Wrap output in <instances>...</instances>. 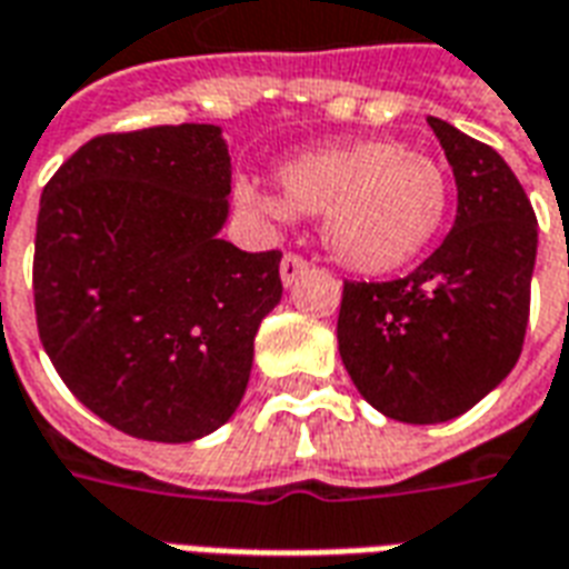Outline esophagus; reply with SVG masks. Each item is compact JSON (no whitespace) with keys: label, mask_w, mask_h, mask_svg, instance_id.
Wrapping results in <instances>:
<instances>
[{"label":"esophagus","mask_w":569,"mask_h":569,"mask_svg":"<svg viewBox=\"0 0 569 569\" xmlns=\"http://www.w3.org/2000/svg\"><path fill=\"white\" fill-rule=\"evenodd\" d=\"M310 268V262H307L305 256H298V252H286L283 262H280V277H283L286 286H292L301 277V273Z\"/></svg>","instance_id":"1"}]
</instances>
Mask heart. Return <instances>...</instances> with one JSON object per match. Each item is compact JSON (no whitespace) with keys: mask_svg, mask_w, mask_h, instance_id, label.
<instances>
[{"mask_svg":"<svg viewBox=\"0 0 569 569\" xmlns=\"http://www.w3.org/2000/svg\"><path fill=\"white\" fill-rule=\"evenodd\" d=\"M283 204L298 217H322L328 252L359 273H391L419 259L449 213V180L435 159L398 141H359L298 156L280 171ZM243 201L283 213L243 189Z\"/></svg>","mask_w":569,"mask_h":569,"instance_id":"1","label":"heart"}]
</instances>
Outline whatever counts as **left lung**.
<instances>
[{"mask_svg": "<svg viewBox=\"0 0 569 569\" xmlns=\"http://www.w3.org/2000/svg\"><path fill=\"white\" fill-rule=\"evenodd\" d=\"M458 187L456 226L413 273L340 298V359L389 419H456L516 368L531 313L537 213L498 150L428 117Z\"/></svg>", "mask_w": 569, "mask_h": 569, "instance_id": "8db88e82", "label": "left lung"}]
</instances>
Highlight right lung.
Masks as SVG:
<instances>
[{"mask_svg":"<svg viewBox=\"0 0 569 569\" xmlns=\"http://www.w3.org/2000/svg\"><path fill=\"white\" fill-rule=\"evenodd\" d=\"M229 192L210 123L96 134L41 192L38 338L71 395L123 435L189 443L241 403L283 252L222 241Z\"/></svg>","mask_w":569,"mask_h":569,"instance_id":"right-lung-1","label":"right lung"}]
</instances>
